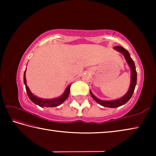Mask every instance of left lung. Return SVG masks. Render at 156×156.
I'll use <instances>...</instances> for the list:
<instances>
[{
	"label": "left lung",
	"instance_id": "8db88e82",
	"mask_svg": "<svg viewBox=\"0 0 156 156\" xmlns=\"http://www.w3.org/2000/svg\"><path fill=\"white\" fill-rule=\"evenodd\" d=\"M114 49L119 52L122 53V54L124 55V56H125L126 62H127L128 65L131 68V80L130 87H129V89L127 91V93H126L123 97L121 98L114 100H109V101H105V100H100L99 99H98L97 98H96L94 96V94H92L91 91H90L91 97L96 100V102H98V103L100 104V105H102V106L105 107H109V108L118 107L120 106H122L123 105H125L126 102H127L133 94L134 89H135L136 85V82H137V72L136 70V66H135V64H134L133 60H132V58L130 56V54H129V53L128 52L127 50H126L125 48H123V47L121 46L114 47Z\"/></svg>",
	"mask_w": 156,
	"mask_h": 156
}]
</instances>
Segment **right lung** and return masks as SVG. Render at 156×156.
Listing matches in <instances>:
<instances>
[{"instance_id": "obj_1", "label": "right lung", "mask_w": 156, "mask_h": 156, "mask_svg": "<svg viewBox=\"0 0 156 156\" xmlns=\"http://www.w3.org/2000/svg\"><path fill=\"white\" fill-rule=\"evenodd\" d=\"M25 72H26V70L25 71V73H24V83L25 84V88H26V91H27L28 97L30 98V99L34 102V103H35L36 105H38V106H40L41 107H54L59 106V105H61L63 102L65 101V100L67 98L69 95L71 85H69L67 87V89H66V90L65 91L64 94H63L60 97L57 98L47 100V99L39 98L36 97L34 95L31 94V92L30 91V90L28 88V87L27 86V83H26V78H25Z\"/></svg>"}]
</instances>
